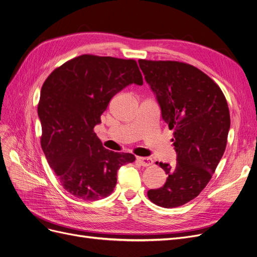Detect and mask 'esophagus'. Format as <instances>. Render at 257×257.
<instances>
[{"label": "esophagus", "mask_w": 257, "mask_h": 257, "mask_svg": "<svg viewBox=\"0 0 257 257\" xmlns=\"http://www.w3.org/2000/svg\"><path fill=\"white\" fill-rule=\"evenodd\" d=\"M137 161L140 163L142 167H150L153 164V159L150 157H137Z\"/></svg>", "instance_id": "1"}]
</instances>
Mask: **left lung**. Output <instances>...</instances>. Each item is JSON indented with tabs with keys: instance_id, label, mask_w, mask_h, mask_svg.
I'll list each match as a JSON object with an SVG mask.
<instances>
[{
	"instance_id": "8db88e82",
	"label": "left lung",
	"mask_w": 257,
	"mask_h": 257,
	"mask_svg": "<svg viewBox=\"0 0 257 257\" xmlns=\"http://www.w3.org/2000/svg\"><path fill=\"white\" fill-rule=\"evenodd\" d=\"M139 66L173 130L174 166L159 162L164 186L148 192L162 208H176L197 197L216 170L227 146L230 111L220 87L200 69L178 61L139 60ZM158 162H156L157 164Z\"/></svg>"
}]
</instances>
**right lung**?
Returning a JSON list of instances; mask_svg holds the SVG:
<instances>
[{"label":"right lung","mask_w":257,"mask_h":257,"mask_svg":"<svg viewBox=\"0 0 257 257\" xmlns=\"http://www.w3.org/2000/svg\"><path fill=\"white\" fill-rule=\"evenodd\" d=\"M133 83L143 84L135 60L94 55L67 61L43 83L38 104L41 147L62 187L77 198L109 196L117 171L136 159L106 150L94 132L110 99Z\"/></svg>","instance_id":"1"}]
</instances>
